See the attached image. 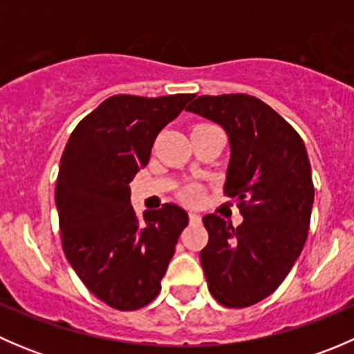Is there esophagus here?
Instances as JSON below:
<instances>
[{"mask_svg":"<svg viewBox=\"0 0 354 354\" xmlns=\"http://www.w3.org/2000/svg\"><path fill=\"white\" fill-rule=\"evenodd\" d=\"M188 217H190L192 224H198L200 221H202V216H200L198 212H195V210H190V212H188Z\"/></svg>","mask_w":354,"mask_h":354,"instance_id":"1","label":"esophagus"}]
</instances>
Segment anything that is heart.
Listing matches in <instances>:
<instances>
[{"label": "heart", "mask_w": 354, "mask_h": 354, "mask_svg": "<svg viewBox=\"0 0 354 354\" xmlns=\"http://www.w3.org/2000/svg\"><path fill=\"white\" fill-rule=\"evenodd\" d=\"M185 197L190 200V202H198L202 198V192H200L198 187H188L185 190Z\"/></svg>", "instance_id": "obj_1"}]
</instances>
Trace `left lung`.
I'll return each instance as SVG.
<instances>
[{"label": "left lung", "instance_id": "left-lung-1", "mask_svg": "<svg viewBox=\"0 0 354 354\" xmlns=\"http://www.w3.org/2000/svg\"><path fill=\"white\" fill-rule=\"evenodd\" d=\"M187 111L230 138L224 194L238 202L243 223L203 216L209 243L200 262L210 295L245 308L279 288L305 246L313 205L308 154L295 128L253 95H200Z\"/></svg>", "mask_w": 354, "mask_h": 354}]
</instances>
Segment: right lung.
Wrapping results in <instances>:
<instances>
[{"label":"right lung","instance_id":"1","mask_svg":"<svg viewBox=\"0 0 354 354\" xmlns=\"http://www.w3.org/2000/svg\"><path fill=\"white\" fill-rule=\"evenodd\" d=\"M194 94L113 95L68 138L56 181L65 255L88 291L116 310H137L159 295L160 279L188 224L166 203L138 221L130 181L147 166L159 131Z\"/></svg>","mask_w":354,"mask_h":354}]
</instances>
